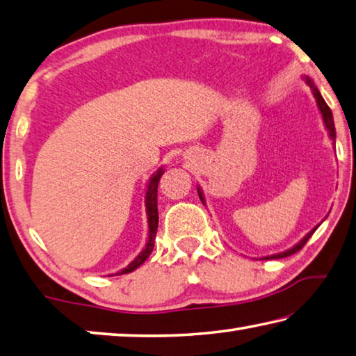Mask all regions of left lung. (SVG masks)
<instances>
[{"instance_id":"obj_1","label":"left lung","mask_w":356,"mask_h":356,"mask_svg":"<svg viewBox=\"0 0 356 356\" xmlns=\"http://www.w3.org/2000/svg\"><path fill=\"white\" fill-rule=\"evenodd\" d=\"M303 79H305V83H307V84L309 86L311 92H313V95H314V98H316V103H317V108H319V112H321V115H322L323 127H325V129H327V134H328V137H330V140L333 142V147H334V145H336V129H334V122H333V114H332V111H330V108L327 106L325 99L322 98L319 89H317V87L314 86L313 79H311L309 76H303ZM197 192H198V197H200L202 203H203V204H207V198H204V195H203V191H202L200 186H197ZM317 228H319V225L314 227L313 229H311L309 233L305 234L303 238H302L300 241H298L296 245H292L291 248H288V250L280 252V253H275V254H267V257H263V258H259V259H280V258H286V257H289V254H294L296 252L300 250V248H302L305 244H307V241L311 238V236H313V233L316 232Z\"/></svg>"}]
</instances>
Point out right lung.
<instances>
[{
  "label": "right lung",
  "mask_w": 356,
  "mask_h": 356,
  "mask_svg": "<svg viewBox=\"0 0 356 356\" xmlns=\"http://www.w3.org/2000/svg\"><path fill=\"white\" fill-rule=\"evenodd\" d=\"M164 167H159L152 177H149L148 183H147V189H145V211H147V222H148V239L147 244L143 247V250L137 254V257L131 261V263L123 267L122 270H118L115 275H123V273H129L136 270L137 267H140L143 263H145L147 258L149 257V253L153 252L154 247V238H156V232H158V183L164 173Z\"/></svg>",
  "instance_id": "add662e5"
}]
</instances>
